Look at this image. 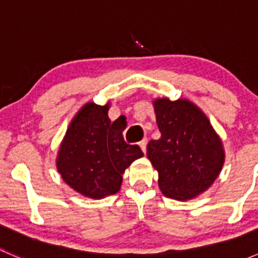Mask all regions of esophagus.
Wrapping results in <instances>:
<instances>
[{"mask_svg": "<svg viewBox=\"0 0 258 258\" xmlns=\"http://www.w3.org/2000/svg\"><path fill=\"white\" fill-rule=\"evenodd\" d=\"M140 147H141V150L144 151V152H146V145H147V139H144L142 141L139 142Z\"/></svg>", "mask_w": 258, "mask_h": 258, "instance_id": "obj_1", "label": "esophagus"}]
</instances>
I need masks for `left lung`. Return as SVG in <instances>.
<instances>
[{"mask_svg":"<svg viewBox=\"0 0 258 258\" xmlns=\"http://www.w3.org/2000/svg\"><path fill=\"white\" fill-rule=\"evenodd\" d=\"M161 137L151 140L147 156L158 171L162 194L189 200L206 191L225 161L222 144L204 112L186 100L155 101Z\"/></svg>","mask_w":258,"mask_h":258,"instance_id":"left-lung-1","label":"left lung"}]
</instances>
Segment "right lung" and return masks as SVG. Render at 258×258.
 <instances>
[{"mask_svg": "<svg viewBox=\"0 0 258 258\" xmlns=\"http://www.w3.org/2000/svg\"><path fill=\"white\" fill-rule=\"evenodd\" d=\"M108 105L87 103L72 119L59 147L57 170L63 181L92 199L114 195L124 170L144 156L139 145L124 142V126L108 118Z\"/></svg>", "mask_w": 258, "mask_h": 258, "instance_id": "right-lung-1", "label": "right lung"}]
</instances>
